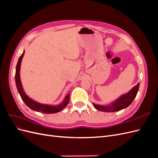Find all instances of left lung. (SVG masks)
Wrapping results in <instances>:
<instances>
[{
	"label": "left lung",
	"instance_id": "obj_1",
	"mask_svg": "<svg viewBox=\"0 0 158 158\" xmlns=\"http://www.w3.org/2000/svg\"><path fill=\"white\" fill-rule=\"evenodd\" d=\"M139 85L140 83H138V84L135 85L128 94L122 95L116 102L109 105V106H102L94 103V106L99 111L104 112H115L120 111L121 109L128 107L132 103L133 100L136 96L138 89H139Z\"/></svg>",
	"mask_w": 158,
	"mask_h": 158
}]
</instances>
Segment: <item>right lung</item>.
Returning a JSON list of instances; mask_svg holds the SVG:
<instances>
[{"instance_id":"right-lung-1","label":"right lung","mask_w":158,"mask_h":158,"mask_svg":"<svg viewBox=\"0 0 158 158\" xmlns=\"http://www.w3.org/2000/svg\"><path fill=\"white\" fill-rule=\"evenodd\" d=\"M24 54V52H23L22 55L20 56L18 59V63L16 68V74H15V80H16V84L18 89L19 94H20L22 99L26 103V106L30 107L31 109L33 111H36L37 112H41L44 113H58L62 109H63L69 102L70 99V94L66 95L64 102L58 105V106H49V105H43L41 103H39L33 101L31 99H30L27 95L25 94L24 91L22 88V85L20 81V64L22 59V57Z\"/></svg>"}]
</instances>
